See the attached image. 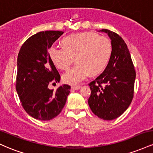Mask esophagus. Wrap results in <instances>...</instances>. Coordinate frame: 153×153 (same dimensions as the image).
Segmentation results:
<instances>
[{"label":"esophagus","mask_w":153,"mask_h":153,"mask_svg":"<svg viewBox=\"0 0 153 153\" xmlns=\"http://www.w3.org/2000/svg\"><path fill=\"white\" fill-rule=\"evenodd\" d=\"M72 89H73V90H78V89H80V85H78V86H72V88H71Z\"/></svg>","instance_id":"obj_1"}]
</instances>
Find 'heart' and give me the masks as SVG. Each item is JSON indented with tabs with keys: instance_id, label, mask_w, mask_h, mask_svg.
<instances>
[{
	"instance_id": "obj_1",
	"label": "heart",
	"mask_w": 153,
	"mask_h": 153,
	"mask_svg": "<svg viewBox=\"0 0 153 153\" xmlns=\"http://www.w3.org/2000/svg\"><path fill=\"white\" fill-rule=\"evenodd\" d=\"M64 47L53 45L49 54L55 67L61 71L69 69L73 58L76 65L65 73L66 83L77 85L91 74L101 72L106 65L111 53V43L108 38L96 33L83 32L63 39Z\"/></svg>"
}]
</instances>
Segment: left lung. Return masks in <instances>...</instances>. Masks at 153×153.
<instances>
[{"label":"left lung","instance_id":"obj_1","mask_svg":"<svg viewBox=\"0 0 153 153\" xmlns=\"http://www.w3.org/2000/svg\"><path fill=\"white\" fill-rule=\"evenodd\" d=\"M111 40V53L106 69L88 84V105L95 115L104 120L117 119L127 109L134 96L136 73L129 49L117 33L101 29Z\"/></svg>","mask_w":153,"mask_h":153}]
</instances>
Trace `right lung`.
I'll return each mask as SVG.
<instances>
[{
	"label": "right lung",
	"mask_w": 153,
	"mask_h": 153,
	"mask_svg": "<svg viewBox=\"0 0 153 153\" xmlns=\"http://www.w3.org/2000/svg\"><path fill=\"white\" fill-rule=\"evenodd\" d=\"M63 33H36L23 44L18 54L16 89L26 113L39 120L47 121L57 117L70 94L71 86L66 84L55 91L48 88L49 84L60 80L49 50Z\"/></svg>",
	"instance_id": "right-lung-1"
}]
</instances>
